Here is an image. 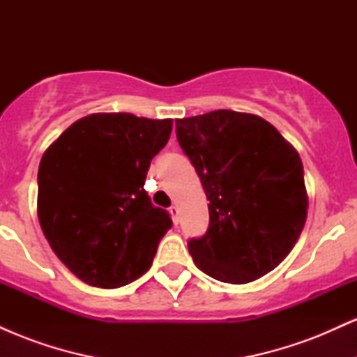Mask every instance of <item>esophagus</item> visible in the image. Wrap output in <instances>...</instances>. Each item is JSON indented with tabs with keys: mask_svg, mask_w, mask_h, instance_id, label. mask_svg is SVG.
Segmentation results:
<instances>
[{
	"mask_svg": "<svg viewBox=\"0 0 357 357\" xmlns=\"http://www.w3.org/2000/svg\"><path fill=\"white\" fill-rule=\"evenodd\" d=\"M169 213H171V216H173L174 223H178V221H179V208L178 206H171Z\"/></svg>",
	"mask_w": 357,
	"mask_h": 357,
	"instance_id": "obj_1",
	"label": "esophagus"
}]
</instances>
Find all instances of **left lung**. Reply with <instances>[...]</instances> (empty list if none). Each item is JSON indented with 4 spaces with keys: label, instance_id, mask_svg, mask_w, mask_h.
<instances>
[{
    "label": "left lung",
    "instance_id": "1",
    "mask_svg": "<svg viewBox=\"0 0 357 357\" xmlns=\"http://www.w3.org/2000/svg\"><path fill=\"white\" fill-rule=\"evenodd\" d=\"M176 137L210 204V225L188 248L206 275L248 284L294 248L307 218L304 167L280 132L252 114L178 119Z\"/></svg>",
    "mask_w": 357,
    "mask_h": 357
}]
</instances>
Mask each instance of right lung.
<instances>
[{
    "label": "right lung",
    "instance_id": "add662e5",
    "mask_svg": "<svg viewBox=\"0 0 357 357\" xmlns=\"http://www.w3.org/2000/svg\"><path fill=\"white\" fill-rule=\"evenodd\" d=\"M171 129V119L92 114L45 151L40 225L55 255L85 284L117 289L153 264L173 221L151 203L144 181Z\"/></svg>",
    "mask_w": 357,
    "mask_h": 357
}]
</instances>
